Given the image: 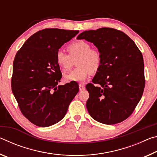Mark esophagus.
<instances>
[{"label":"esophagus","instance_id":"1","mask_svg":"<svg viewBox=\"0 0 157 157\" xmlns=\"http://www.w3.org/2000/svg\"><path fill=\"white\" fill-rule=\"evenodd\" d=\"M79 91H82V90H84L85 89L84 85L82 84H79Z\"/></svg>","mask_w":157,"mask_h":157}]
</instances>
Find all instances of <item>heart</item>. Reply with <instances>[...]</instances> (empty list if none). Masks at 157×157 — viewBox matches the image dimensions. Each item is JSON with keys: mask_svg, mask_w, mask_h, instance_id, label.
Instances as JSON below:
<instances>
[{"mask_svg": "<svg viewBox=\"0 0 157 157\" xmlns=\"http://www.w3.org/2000/svg\"><path fill=\"white\" fill-rule=\"evenodd\" d=\"M67 49L69 54L59 50L55 55L57 65L63 71L70 69L74 60L78 58L76 61L78 67L66 74V81L84 82L91 72H96L100 68L102 63V55L100 50L91 48V46L87 41L79 40L72 42L68 45Z\"/></svg>", "mask_w": 157, "mask_h": 157, "instance_id": "heart-1", "label": "heart"}]
</instances>
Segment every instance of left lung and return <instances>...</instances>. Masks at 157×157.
Returning a JSON list of instances; mask_svg holds the SVG:
<instances>
[{
    "label": "left lung",
    "instance_id": "1",
    "mask_svg": "<svg viewBox=\"0 0 157 157\" xmlns=\"http://www.w3.org/2000/svg\"><path fill=\"white\" fill-rule=\"evenodd\" d=\"M94 44L102 63L86 89V108L93 118L106 124L119 123L133 113L145 87L144 63L136 45L123 32L110 28L84 31L77 37Z\"/></svg>",
    "mask_w": 157,
    "mask_h": 157
}]
</instances>
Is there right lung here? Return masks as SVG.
Wrapping results in <instances>:
<instances>
[{"instance_id":"add662e5","label":"right lung","mask_w":157,"mask_h":157,"mask_svg":"<svg viewBox=\"0 0 157 157\" xmlns=\"http://www.w3.org/2000/svg\"><path fill=\"white\" fill-rule=\"evenodd\" d=\"M78 33L44 29L33 34L16 55L12 93L23 115L36 126L49 127L62 120L79 91L71 82L58 85L62 75L55 59L57 50Z\"/></svg>"}]
</instances>
